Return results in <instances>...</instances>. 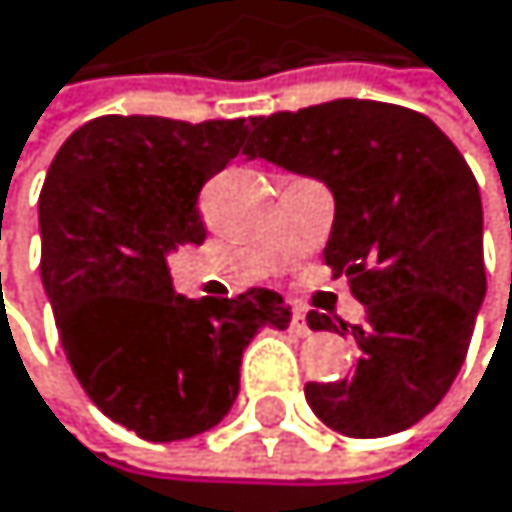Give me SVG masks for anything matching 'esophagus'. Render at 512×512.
I'll return each instance as SVG.
<instances>
[{
	"label": "esophagus",
	"mask_w": 512,
	"mask_h": 512,
	"mask_svg": "<svg viewBox=\"0 0 512 512\" xmlns=\"http://www.w3.org/2000/svg\"><path fill=\"white\" fill-rule=\"evenodd\" d=\"M289 332H292V335H298V339H307V335H311V326H307V320H304V314H301V311H292Z\"/></svg>",
	"instance_id": "34e87169"
}]
</instances>
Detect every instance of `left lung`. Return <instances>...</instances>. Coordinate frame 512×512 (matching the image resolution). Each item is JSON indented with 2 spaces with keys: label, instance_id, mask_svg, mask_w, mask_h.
<instances>
[{
  "label": "left lung",
  "instance_id": "1",
  "mask_svg": "<svg viewBox=\"0 0 512 512\" xmlns=\"http://www.w3.org/2000/svg\"><path fill=\"white\" fill-rule=\"evenodd\" d=\"M254 124L248 158L332 189L335 220L323 258L367 311L351 326L354 373L307 382V404L351 438L410 429L448 395L485 298L473 170L426 114L388 102L335 99ZM307 326L332 323L311 311Z\"/></svg>",
  "mask_w": 512,
  "mask_h": 512
}]
</instances>
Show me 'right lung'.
<instances>
[{"instance_id":"1","label":"right lung","mask_w":512,"mask_h":512,"mask_svg":"<svg viewBox=\"0 0 512 512\" xmlns=\"http://www.w3.org/2000/svg\"><path fill=\"white\" fill-rule=\"evenodd\" d=\"M251 124L105 114L67 136L39 192V276L67 363L89 401L145 441L217 426L254 332L292 320L276 292L192 301L167 270L173 248L205 242L198 192Z\"/></svg>"}]
</instances>
